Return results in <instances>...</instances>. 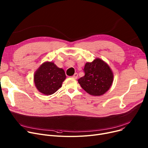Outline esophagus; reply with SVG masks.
<instances>
[{"instance_id":"34e87169","label":"esophagus","mask_w":148,"mask_h":148,"mask_svg":"<svg viewBox=\"0 0 148 148\" xmlns=\"http://www.w3.org/2000/svg\"><path fill=\"white\" fill-rule=\"evenodd\" d=\"M77 76H78V75H77V73H75L73 76H72V77L73 78V79H76L77 78Z\"/></svg>"}]
</instances>
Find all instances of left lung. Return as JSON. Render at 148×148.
Wrapping results in <instances>:
<instances>
[{
    "label": "left lung",
    "mask_w": 148,
    "mask_h": 148,
    "mask_svg": "<svg viewBox=\"0 0 148 148\" xmlns=\"http://www.w3.org/2000/svg\"><path fill=\"white\" fill-rule=\"evenodd\" d=\"M85 76L78 79L81 87L92 96L104 94L111 86L114 75L108 64L99 58L87 62L84 69Z\"/></svg>",
    "instance_id": "left-lung-1"
}]
</instances>
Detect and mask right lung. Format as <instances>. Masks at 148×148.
Returning <instances> with one entry per match:
<instances>
[{
  "label": "right lung",
  "instance_id": "1",
  "mask_svg": "<svg viewBox=\"0 0 148 148\" xmlns=\"http://www.w3.org/2000/svg\"><path fill=\"white\" fill-rule=\"evenodd\" d=\"M66 76L64 70L52 62H44L35 72L34 82L38 91L45 95L55 93Z\"/></svg>",
  "mask_w": 148,
  "mask_h": 148
}]
</instances>
